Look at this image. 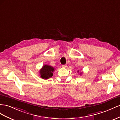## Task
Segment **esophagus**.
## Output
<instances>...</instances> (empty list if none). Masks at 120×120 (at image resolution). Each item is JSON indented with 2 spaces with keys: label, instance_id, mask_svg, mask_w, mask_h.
<instances>
[{
  "label": "esophagus",
  "instance_id": "1",
  "mask_svg": "<svg viewBox=\"0 0 120 120\" xmlns=\"http://www.w3.org/2000/svg\"><path fill=\"white\" fill-rule=\"evenodd\" d=\"M62 67L63 68H66L67 67V65H62Z\"/></svg>",
  "mask_w": 120,
  "mask_h": 120
}]
</instances>
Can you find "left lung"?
I'll use <instances>...</instances> for the list:
<instances>
[{"label": "left lung", "instance_id": "1", "mask_svg": "<svg viewBox=\"0 0 120 120\" xmlns=\"http://www.w3.org/2000/svg\"><path fill=\"white\" fill-rule=\"evenodd\" d=\"M78 72H79V71H78ZM81 74V73H80Z\"/></svg>", "mask_w": 120, "mask_h": 120}]
</instances>
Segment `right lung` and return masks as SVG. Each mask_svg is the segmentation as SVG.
I'll return each instance as SVG.
<instances>
[{
    "label": "right lung",
    "mask_w": 120,
    "mask_h": 120,
    "mask_svg": "<svg viewBox=\"0 0 120 120\" xmlns=\"http://www.w3.org/2000/svg\"><path fill=\"white\" fill-rule=\"evenodd\" d=\"M55 70V68L48 65H45L41 68L40 71L41 77L44 79H49L53 76V72Z\"/></svg>",
    "instance_id": "add662e5"
}]
</instances>
